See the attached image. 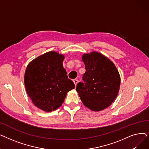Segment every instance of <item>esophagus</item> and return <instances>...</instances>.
I'll use <instances>...</instances> for the list:
<instances>
[{
    "mask_svg": "<svg viewBox=\"0 0 149 149\" xmlns=\"http://www.w3.org/2000/svg\"><path fill=\"white\" fill-rule=\"evenodd\" d=\"M73 82H74V83L75 84V86H76L77 84V83H79V80H77V79H75V80H73Z\"/></svg>",
    "mask_w": 149,
    "mask_h": 149,
    "instance_id": "1",
    "label": "esophagus"
}]
</instances>
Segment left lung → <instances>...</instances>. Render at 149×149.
I'll use <instances>...</instances> for the list:
<instances>
[{
  "label": "left lung",
  "mask_w": 149,
  "mask_h": 149,
  "mask_svg": "<svg viewBox=\"0 0 149 149\" xmlns=\"http://www.w3.org/2000/svg\"><path fill=\"white\" fill-rule=\"evenodd\" d=\"M86 72L76 90L83 104L91 111L104 110L113 102L120 91L121 78L113 63L97 51L82 56Z\"/></svg>",
  "instance_id": "8db88e82"
}]
</instances>
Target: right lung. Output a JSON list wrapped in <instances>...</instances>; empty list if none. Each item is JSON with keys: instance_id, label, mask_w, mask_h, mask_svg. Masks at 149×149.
Masks as SVG:
<instances>
[{"instance_id": "obj_1", "label": "right lung", "mask_w": 149, "mask_h": 149, "mask_svg": "<svg viewBox=\"0 0 149 149\" xmlns=\"http://www.w3.org/2000/svg\"><path fill=\"white\" fill-rule=\"evenodd\" d=\"M63 54L49 51L28 65L24 76L26 92L33 104L45 112L56 110L63 103L67 93L75 88L63 66Z\"/></svg>"}]
</instances>
